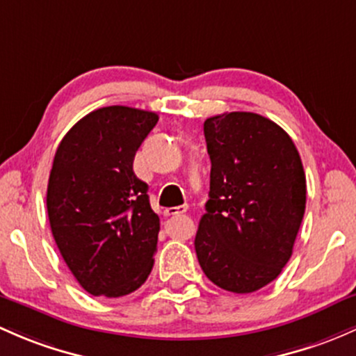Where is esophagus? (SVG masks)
Masks as SVG:
<instances>
[{
	"label": "esophagus",
	"instance_id": "34e87169",
	"mask_svg": "<svg viewBox=\"0 0 356 356\" xmlns=\"http://www.w3.org/2000/svg\"><path fill=\"white\" fill-rule=\"evenodd\" d=\"M188 204H182V207H174V208H167L165 209V213L167 215H182V213H186L188 211Z\"/></svg>",
	"mask_w": 356,
	"mask_h": 356
}]
</instances>
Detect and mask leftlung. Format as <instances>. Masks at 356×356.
Segmentation results:
<instances>
[{"label":"left lung","mask_w":356,"mask_h":356,"mask_svg":"<svg viewBox=\"0 0 356 356\" xmlns=\"http://www.w3.org/2000/svg\"><path fill=\"white\" fill-rule=\"evenodd\" d=\"M209 200L194 249L216 286L252 293L285 268L305 213V172L271 119L225 112L204 121Z\"/></svg>","instance_id":"1"}]
</instances>
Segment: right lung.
Masks as SVG:
<instances>
[{"instance_id": "1", "label": "right lung", "mask_w": 356, "mask_h": 356, "mask_svg": "<svg viewBox=\"0 0 356 356\" xmlns=\"http://www.w3.org/2000/svg\"><path fill=\"white\" fill-rule=\"evenodd\" d=\"M155 112L111 106L76 122L56 149L47 215L70 271L95 297H124L153 268L160 220L133 160Z\"/></svg>"}]
</instances>
